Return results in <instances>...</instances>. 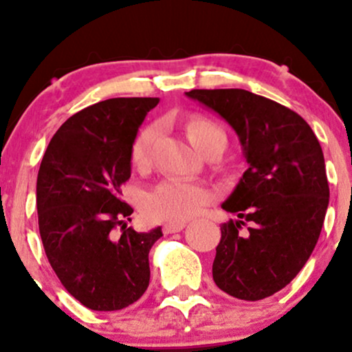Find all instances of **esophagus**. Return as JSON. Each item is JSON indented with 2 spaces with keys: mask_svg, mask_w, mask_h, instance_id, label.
<instances>
[{
  "mask_svg": "<svg viewBox=\"0 0 352 352\" xmlns=\"http://www.w3.org/2000/svg\"><path fill=\"white\" fill-rule=\"evenodd\" d=\"M185 221H168V223L164 225V233H177L182 232L185 228Z\"/></svg>",
  "mask_w": 352,
  "mask_h": 352,
  "instance_id": "1",
  "label": "esophagus"
}]
</instances>
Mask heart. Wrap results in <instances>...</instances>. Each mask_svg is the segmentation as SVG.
Listing matches in <instances>:
<instances>
[{"label": "heart", "mask_w": 352, "mask_h": 352, "mask_svg": "<svg viewBox=\"0 0 352 352\" xmlns=\"http://www.w3.org/2000/svg\"><path fill=\"white\" fill-rule=\"evenodd\" d=\"M159 135V127L155 124L144 127L135 135L131 147L132 165L137 168L147 167L151 162L152 145ZM187 135L190 142L204 152L210 144L225 139L223 129L212 120L204 117H193L187 124ZM213 193L207 185L200 182L185 179H167L148 190L142 199L145 215L152 220L162 221H184L199 215L212 204Z\"/></svg>", "instance_id": "obj_1"}]
</instances>
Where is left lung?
Here are the masks:
<instances>
[{
	"mask_svg": "<svg viewBox=\"0 0 352 352\" xmlns=\"http://www.w3.org/2000/svg\"><path fill=\"white\" fill-rule=\"evenodd\" d=\"M187 96L235 129L248 162L221 205L238 220L220 227L213 281L238 300H263L292 283L318 243L329 204L321 145L300 114L245 89Z\"/></svg>",
	"mask_w": 352,
	"mask_h": 352,
	"instance_id": "1",
	"label": "left lung"
}]
</instances>
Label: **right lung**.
<instances>
[{
	"instance_id": "add662e5",
	"label": "right lung",
	"mask_w": 352,
	"mask_h": 352,
	"mask_svg": "<svg viewBox=\"0 0 352 352\" xmlns=\"http://www.w3.org/2000/svg\"><path fill=\"white\" fill-rule=\"evenodd\" d=\"M157 104V98H116L76 112L51 139L39 167L44 252L67 293L89 309L127 308L151 280L148 252L162 228H127L134 210L120 195L131 179L132 142Z\"/></svg>"
}]
</instances>
